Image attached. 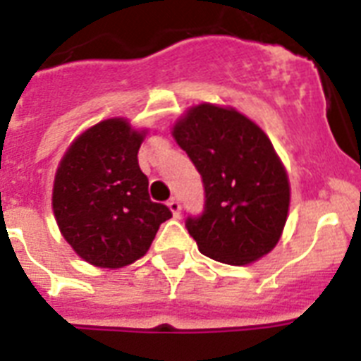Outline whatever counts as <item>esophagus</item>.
<instances>
[{"label":"esophagus","mask_w":361,"mask_h":361,"mask_svg":"<svg viewBox=\"0 0 361 361\" xmlns=\"http://www.w3.org/2000/svg\"><path fill=\"white\" fill-rule=\"evenodd\" d=\"M166 205H169V209H171L174 216H180V213H181L180 200H178V198H171V200H169V202H166Z\"/></svg>","instance_id":"1"}]
</instances>
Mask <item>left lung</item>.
Wrapping results in <instances>:
<instances>
[{
    "mask_svg": "<svg viewBox=\"0 0 361 361\" xmlns=\"http://www.w3.org/2000/svg\"><path fill=\"white\" fill-rule=\"evenodd\" d=\"M202 176L204 211L187 216L198 250L242 266L274 250L286 224L290 183L268 135L233 108L198 104L172 130Z\"/></svg>",
    "mask_w": 361,
    "mask_h": 361,
    "instance_id": "1",
    "label": "left lung"
}]
</instances>
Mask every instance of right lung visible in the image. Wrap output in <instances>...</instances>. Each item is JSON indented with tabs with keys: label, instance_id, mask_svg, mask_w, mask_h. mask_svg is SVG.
<instances>
[{
	"label": "right lung",
	"instance_id": "add662e5",
	"mask_svg": "<svg viewBox=\"0 0 361 361\" xmlns=\"http://www.w3.org/2000/svg\"><path fill=\"white\" fill-rule=\"evenodd\" d=\"M143 137L128 121H102L73 141L54 176L60 233L99 268H123L141 259L172 216L148 196V178L137 163Z\"/></svg>",
	"mask_w": 361,
	"mask_h": 361
}]
</instances>
